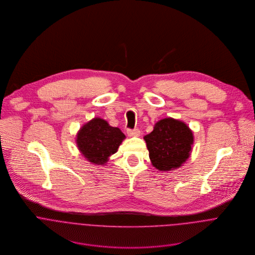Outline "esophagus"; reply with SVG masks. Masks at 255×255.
I'll list each match as a JSON object with an SVG mask.
<instances>
[{
	"label": "esophagus",
	"mask_w": 255,
	"mask_h": 255,
	"mask_svg": "<svg viewBox=\"0 0 255 255\" xmlns=\"http://www.w3.org/2000/svg\"><path fill=\"white\" fill-rule=\"evenodd\" d=\"M128 135L129 137H138L140 136V130L138 128H134V129H128Z\"/></svg>",
	"instance_id": "obj_1"
}]
</instances>
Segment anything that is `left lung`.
Returning <instances> with one entry per match:
<instances>
[{
    "instance_id": "obj_1",
    "label": "left lung",
    "mask_w": 255,
    "mask_h": 255,
    "mask_svg": "<svg viewBox=\"0 0 255 255\" xmlns=\"http://www.w3.org/2000/svg\"><path fill=\"white\" fill-rule=\"evenodd\" d=\"M149 158L154 168L169 172L182 167L190 156L193 132L182 121L165 118L158 121L144 137Z\"/></svg>"
}]
</instances>
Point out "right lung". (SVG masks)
Instances as JSON below:
<instances>
[{"instance_id": "right-lung-1", "label": "right lung", "mask_w": 255, "mask_h": 255, "mask_svg": "<svg viewBox=\"0 0 255 255\" xmlns=\"http://www.w3.org/2000/svg\"><path fill=\"white\" fill-rule=\"evenodd\" d=\"M126 135L101 118H94L77 131L75 142L84 158L94 165H105L118 151Z\"/></svg>"}]
</instances>
